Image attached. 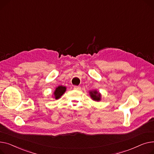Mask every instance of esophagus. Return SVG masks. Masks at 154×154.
Returning <instances> with one entry per match:
<instances>
[{"label":"esophagus","instance_id":"obj_1","mask_svg":"<svg viewBox=\"0 0 154 154\" xmlns=\"http://www.w3.org/2000/svg\"><path fill=\"white\" fill-rule=\"evenodd\" d=\"M75 90H80L81 89V88L79 86H75L74 88H73Z\"/></svg>","mask_w":154,"mask_h":154}]
</instances>
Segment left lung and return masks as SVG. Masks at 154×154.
Returning <instances> with one entry per match:
<instances>
[{"instance_id":"left-lung-1","label":"left lung","mask_w":154,"mask_h":154,"mask_svg":"<svg viewBox=\"0 0 154 154\" xmlns=\"http://www.w3.org/2000/svg\"><path fill=\"white\" fill-rule=\"evenodd\" d=\"M89 94L90 97L93 99V101L99 102L101 100V94L97 91V90H92V91H89Z\"/></svg>"}]
</instances>
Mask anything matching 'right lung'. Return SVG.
I'll use <instances>...</instances> for the list:
<instances>
[{
  "instance_id": "obj_1",
  "label": "right lung",
  "mask_w": 154,
  "mask_h": 154,
  "mask_svg": "<svg viewBox=\"0 0 154 154\" xmlns=\"http://www.w3.org/2000/svg\"><path fill=\"white\" fill-rule=\"evenodd\" d=\"M66 91V87L63 86H58L56 88L55 90L54 91V93L52 95V97H53L55 99H60L61 96L64 94Z\"/></svg>"
}]
</instances>
